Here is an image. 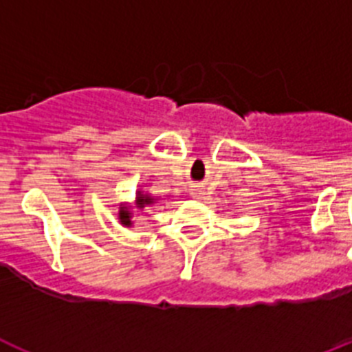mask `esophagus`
Segmentation results:
<instances>
[{"instance_id": "esophagus-1", "label": "esophagus", "mask_w": 352, "mask_h": 352, "mask_svg": "<svg viewBox=\"0 0 352 352\" xmlns=\"http://www.w3.org/2000/svg\"><path fill=\"white\" fill-rule=\"evenodd\" d=\"M190 193H191V197H195V199H204L206 191H204V188H200V186H193Z\"/></svg>"}]
</instances>
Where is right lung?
<instances>
[{
	"instance_id": "add662e5",
	"label": "right lung",
	"mask_w": 352,
	"mask_h": 352,
	"mask_svg": "<svg viewBox=\"0 0 352 352\" xmlns=\"http://www.w3.org/2000/svg\"><path fill=\"white\" fill-rule=\"evenodd\" d=\"M159 199L152 197L150 193L143 190H138L135 191V200L134 204H120V209H118V220L123 227H132L134 226V212L138 214H143L144 208H150L153 204H157Z\"/></svg>"
}]
</instances>
